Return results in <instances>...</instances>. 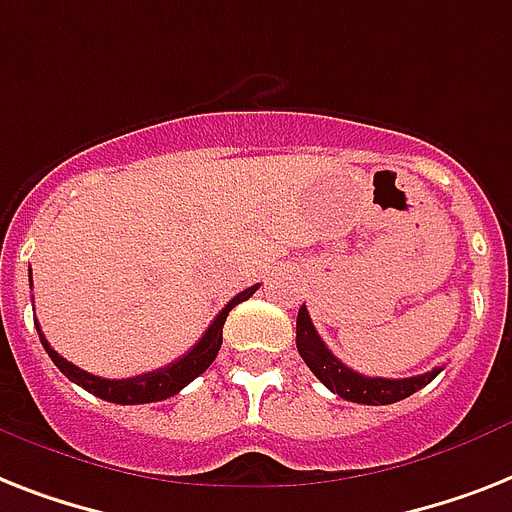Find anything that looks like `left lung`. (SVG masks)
Returning <instances> with one entry per match:
<instances>
[{
    "instance_id": "1",
    "label": "left lung",
    "mask_w": 512,
    "mask_h": 512,
    "mask_svg": "<svg viewBox=\"0 0 512 512\" xmlns=\"http://www.w3.org/2000/svg\"><path fill=\"white\" fill-rule=\"evenodd\" d=\"M297 350L307 363V368L318 376V381H323V386L339 394L342 400L357 402V405H392V402H400L418 392L421 386L431 384L442 371V368H434V371L410 378H371L352 371L323 344L305 305L299 307L297 315Z\"/></svg>"
}]
</instances>
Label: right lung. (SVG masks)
<instances>
[{"label": "right lung", "instance_id": "right-lung-1", "mask_svg": "<svg viewBox=\"0 0 512 512\" xmlns=\"http://www.w3.org/2000/svg\"><path fill=\"white\" fill-rule=\"evenodd\" d=\"M257 286L260 284L249 286V289H244L242 294H236V297L231 299V302H228L218 315H215V321L207 326L202 339H199V342L194 344L184 357H178L176 363L165 365V368H160V371L144 373V376L99 378L94 376V373L81 371V368L68 363L65 357L57 355V352L49 347L47 336L41 334L39 323H36V331H39L41 344H44L47 355L52 357V363L57 365V368H60L70 381H76L78 386H83L86 392H91L94 397H99V400L115 402V405H144V402H160L181 392V389H184L186 384H191L199 373H205L207 368L213 365L215 355H218L220 350V344H223V323H226L228 313H231L239 302L252 297V294L257 292Z\"/></svg>", "mask_w": 512, "mask_h": 512}]
</instances>
